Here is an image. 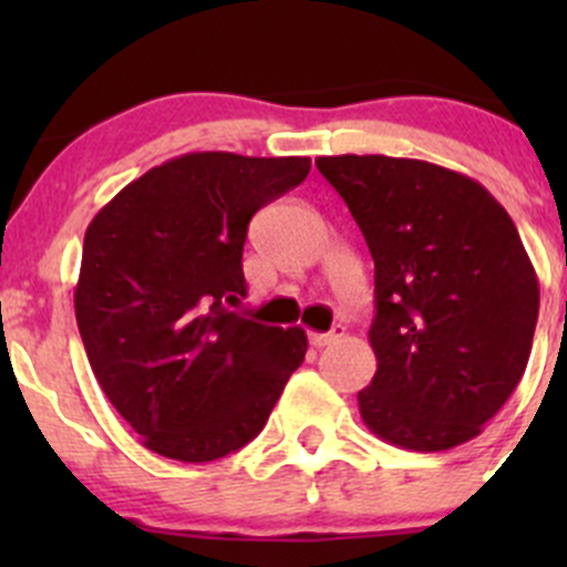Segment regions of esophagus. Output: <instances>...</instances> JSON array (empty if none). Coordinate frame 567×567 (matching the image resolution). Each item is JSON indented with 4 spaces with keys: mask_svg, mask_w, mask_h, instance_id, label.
<instances>
[{
    "mask_svg": "<svg viewBox=\"0 0 567 567\" xmlns=\"http://www.w3.org/2000/svg\"><path fill=\"white\" fill-rule=\"evenodd\" d=\"M340 337H346V326H342V323H337L331 331H310V342L316 348L329 346V342L340 340Z\"/></svg>",
    "mask_w": 567,
    "mask_h": 567,
    "instance_id": "1",
    "label": "esophagus"
}]
</instances>
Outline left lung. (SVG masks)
Wrapping results in <instances>:
<instances>
[{
    "instance_id": "obj_1",
    "label": "left lung",
    "mask_w": 567,
    "mask_h": 567,
    "mask_svg": "<svg viewBox=\"0 0 567 567\" xmlns=\"http://www.w3.org/2000/svg\"><path fill=\"white\" fill-rule=\"evenodd\" d=\"M316 167L375 262L364 425L416 453L480 436L527 370L540 307L513 219L483 183L420 158L346 153Z\"/></svg>"
}]
</instances>
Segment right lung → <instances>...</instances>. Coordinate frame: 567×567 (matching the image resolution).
Here are the masks:
<instances>
[{"label":"right lung","instance_id":"add662e5","mask_svg":"<svg viewBox=\"0 0 567 567\" xmlns=\"http://www.w3.org/2000/svg\"><path fill=\"white\" fill-rule=\"evenodd\" d=\"M310 158L186 153L147 169L93 216L73 290L79 334L109 403L164 458L205 463L249 444L293 370L301 326L255 323L249 219L299 186Z\"/></svg>","mask_w":567,"mask_h":567}]
</instances>
